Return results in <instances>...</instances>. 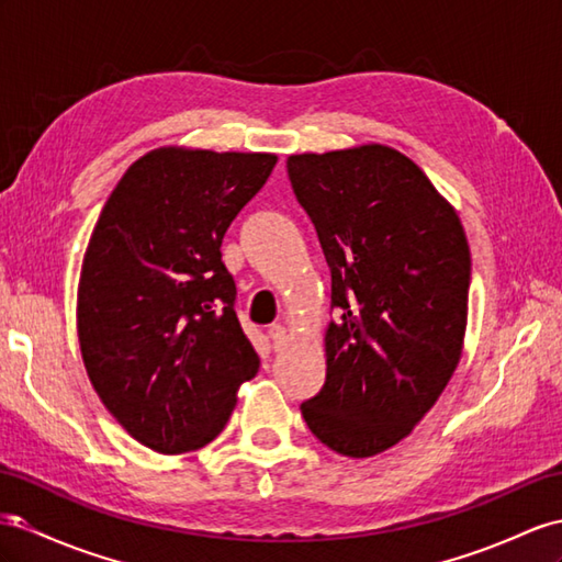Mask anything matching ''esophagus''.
I'll list each match as a JSON object with an SVG mask.
<instances>
[{
	"mask_svg": "<svg viewBox=\"0 0 562 562\" xmlns=\"http://www.w3.org/2000/svg\"><path fill=\"white\" fill-rule=\"evenodd\" d=\"M268 337H270L272 347H276V349L284 347V344L290 341V333H286V327H284V325H270V329H268Z\"/></svg>",
	"mask_w": 562,
	"mask_h": 562,
	"instance_id": "esophagus-1",
	"label": "esophagus"
}]
</instances>
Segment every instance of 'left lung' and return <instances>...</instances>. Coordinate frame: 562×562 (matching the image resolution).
<instances>
[{"instance_id":"left-lung-1","label":"left lung","mask_w":562,"mask_h":562,"mask_svg":"<svg viewBox=\"0 0 562 562\" xmlns=\"http://www.w3.org/2000/svg\"><path fill=\"white\" fill-rule=\"evenodd\" d=\"M333 272L323 390L301 415L329 449L368 458L423 420L449 384L468 325L470 247L456 209L384 147L286 158Z\"/></svg>"}]
</instances>
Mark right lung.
I'll list each match as a JSON object with an SVG mask.
<instances>
[{
	"label": "right lung",
	"instance_id": "obj_1",
	"mask_svg": "<svg viewBox=\"0 0 562 562\" xmlns=\"http://www.w3.org/2000/svg\"><path fill=\"white\" fill-rule=\"evenodd\" d=\"M276 164V154L154 149L99 213L78 284L80 351L106 411L151 451L213 441L256 375L221 244Z\"/></svg>",
	"mask_w": 562,
	"mask_h": 562
}]
</instances>
